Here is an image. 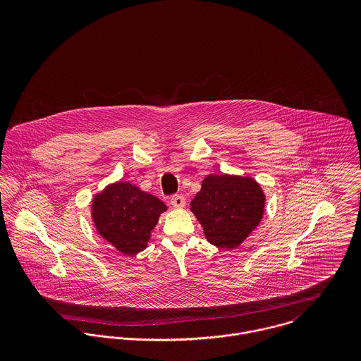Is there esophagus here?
Instances as JSON below:
<instances>
[{"label":"esophagus","mask_w":361,"mask_h":361,"mask_svg":"<svg viewBox=\"0 0 361 361\" xmlns=\"http://www.w3.org/2000/svg\"><path fill=\"white\" fill-rule=\"evenodd\" d=\"M171 204L173 208H183L186 204V199H185V196H180V195L172 196L171 197Z\"/></svg>","instance_id":"34e87169"}]
</instances>
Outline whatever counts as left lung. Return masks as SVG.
Wrapping results in <instances>:
<instances>
[{"instance_id": "1", "label": "left lung", "mask_w": 361, "mask_h": 361, "mask_svg": "<svg viewBox=\"0 0 361 361\" xmlns=\"http://www.w3.org/2000/svg\"><path fill=\"white\" fill-rule=\"evenodd\" d=\"M265 195L250 176L211 173L190 203L206 239L218 249L239 247L264 215Z\"/></svg>"}]
</instances>
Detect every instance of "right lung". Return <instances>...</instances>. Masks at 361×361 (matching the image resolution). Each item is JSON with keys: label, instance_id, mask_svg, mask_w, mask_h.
Here are the masks:
<instances>
[{"label": "right lung", "instance_id": "right-lung-1", "mask_svg": "<svg viewBox=\"0 0 361 361\" xmlns=\"http://www.w3.org/2000/svg\"><path fill=\"white\" fill-rule=\"evenodd\" d=\"M166 209L158 197L118 180L94 195L92 219L105 242L125 256H135L147 247L158 218Z\"/></svg>", "mask_w": 361, "mask_h": 361}]
</instances>
